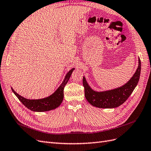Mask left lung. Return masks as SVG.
Masks as SVG:
<instances>
[{
    "mask_svg": "<svg viewBox=\"0 0 151 151\" xmlns=\"http://www.w3.org/2000/svg\"><path fill=\"white\" fill-rule=\"evenodd\" d=\"M141 71V61L138 58V66L133 76L122 86L106 91H95L91 88L83 76L84 95L90 104L99 108H115L122 105L130 96L137 86Z\"/></svg>",
    "mask_w": 151,
    "mask_h": 151,
    "instance_id": "8db88e82",
    "label": "left lung"
}]
</instances>
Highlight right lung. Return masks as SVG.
<instances>
[{"label":"right lung","instance_id":"obj_1","mask_svg":"<svg viewBox=\"0 0 151 151\" xmlns=\"http://www.w3.org/2000/svg\"><path fill=\"white\" fill-rule=\"evenodd\" d=\"M75 68H73L67 72L65 76L63 82L60 84L57 90L49 96L39 99H26L19 94H18L12 87V90L14 94L22 103L25 107L32 111L35 112H44L50 111L57 108L61 104L63 100V90L64 88L70 78L72 72L74 70Z\"/></svg>","mask_w":151,"mask_h":151}]
</instances>
